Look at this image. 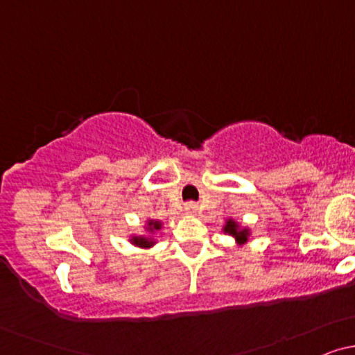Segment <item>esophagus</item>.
Returning <instances> with one entry per match:
<instances>
[{"label":"esophagus","mask_w":355,"mask_h":355,"mask_svg":"<svg viewBox=\"0 0 355 355\" xmlns=\"http://www.w3.org/2000/svg\"><path fill=\"white\" fill-rule=\"evenodd\" d=\"M185 211H187V214H190V215H195L198 211V205L195 202L185 203Z\"/></svg>","instance_id":"34e87169"}]
</instances>
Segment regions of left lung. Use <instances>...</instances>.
I'll return each instance as SVG.
<instances>
[{
    "instance_id": "8db88e82",
    "label": "left lung",
    "mask_w": 355,
    "mask_h": 355,
    "mask_svg": "<svg viewBox=\"0 0 355 355\" xmlns=\"http://www.w3.org/2000/svg\"><path fill=\"white\" fill-rule=\"evenodd\" d=\"M223 232L232 235V237L235 239V242H237L239 245H243V243H247L248 242V235H250V230L242 229V227H240L239 223L235 222V220H232V218H229L225 222V225H223Z\"/></svg>"
}]
</instances>
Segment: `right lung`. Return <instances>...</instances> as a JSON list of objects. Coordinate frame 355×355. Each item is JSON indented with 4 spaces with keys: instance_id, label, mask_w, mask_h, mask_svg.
<instances>
[{
    "instance_id": "right-lung-1",
    "label": "right lung",
    "mask_w": 355,
    "mask_h": 355,
    "mask_svg": "<svg viewBox=\"0 0 355 355\" xmlns=\"http://www.w3.org/2000/svg\"><path fill=\"white\" fill-rule=\"evenodd\" d=\"M160 229H162V222H158V220H148V222H146V230H148L150 234H155V232H158ZM130 242H132L133 245L141 247V248H150L152 245H155V240L152 237H137V235H133V237L130 239Z\"/></svg>"
}]
</instances>
